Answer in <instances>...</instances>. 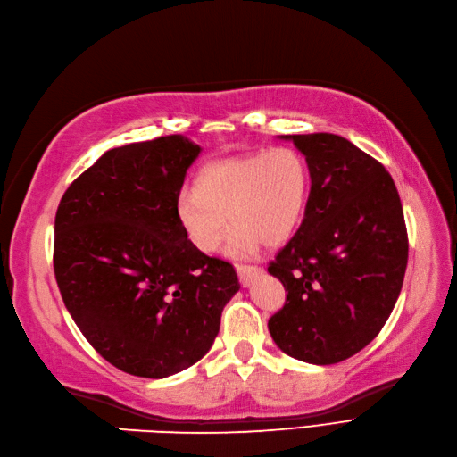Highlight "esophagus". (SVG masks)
I'll list each match as a JSON object with an SVG mask.
<instances>
[{
	"label": "esophagus",
	"mask_w": 457,
	"mask_h": 457,
	"mask_svg": "<svg viewBox=\"0 0 457 457\" xmlns=\"http://www.w3.org/2000/svg\"><path fill=\"white\" fill-rule=\"evenodd\" d=\"M261 268L259 266H251V264H237V274L241 279V286L247 287L251 286L256 278L261 276Z\"/></svg>",
	"instance_id": "1"
}]
</instances>
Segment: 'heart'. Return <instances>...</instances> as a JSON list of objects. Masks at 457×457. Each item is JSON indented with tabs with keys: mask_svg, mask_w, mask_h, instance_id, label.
<instances>
[{
	"mask_svg": "<svg viewBox=\"0 0 457 457\" xmlns=\"http://www.w3.org/2000/svg\"><path fill=\"white\" fill-rule=\"evenodd\" d=\"M311 171L295 148L276 146L256 154L210 163L195 193L178 198V218L198 251L214 253L231 228L229 251L251 253L287 241L307 210Z\"/></svg>",
	"mask_w": 457,
	"mask_h": 457,
	"instance_id": "heart-1",
	"label": "heart"
}]
</instances>
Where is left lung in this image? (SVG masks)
<instances>
[{"label": "left lung", "mask_w": 457, "mask_h": 457, "mask_svg": "<svg viewBox=\"0 0 457 457\" xmlns=\"http://www.w3.org/2000/svg\"><path fill=\"white\" fill-rule=\"evenodd\" d=\"M311 171L295 236L268 264L284 307L268 320L276 345L299 361L334 365L369 345L403 286L407 229L392 175L332 133L284 135Z\"/></svg>", "instance_id": "8db88e82"}]
</instances>
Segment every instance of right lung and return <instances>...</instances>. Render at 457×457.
Returning a JSON list of instances; mask_svg holds the SVG:
<instances>
[{
    "instance_id": "1",
    "label": "right lung",
    "mask_w": 457,
    "mask_h": 457,
    "mask_svg": "<svg viewBox=\"0 0 457 457\" xmlns=\"http://www.w3.org/2000/svg\"><path fill=\"white\" fill-rule=\"evenodd\" d=\"M201 146L183 135L112 148L69 185L55 212L54 272L65 307L123 372L166 378L212 347L236 268L206 256L178 218Z\"/></svg>"
}]
</instances>
